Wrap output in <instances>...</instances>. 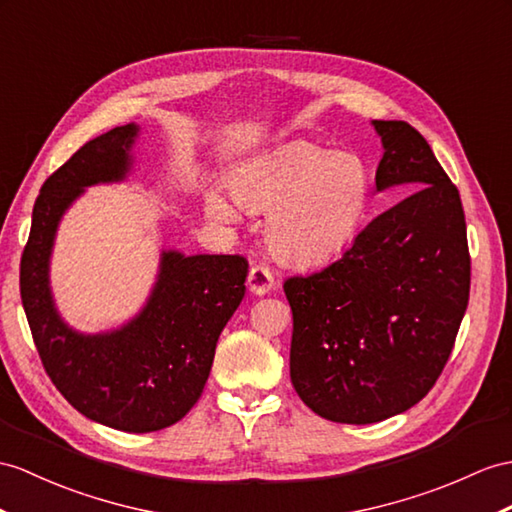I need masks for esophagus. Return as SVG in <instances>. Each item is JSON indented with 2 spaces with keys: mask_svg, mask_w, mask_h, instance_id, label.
Returning <instances> with one entry per match:
<instances>
[{
  "mask_svg": "<svg viewBox=\"0 0 512 512\" xmlns=\"http://www.w3.org/2000/svg\"><path fill=\"white\" fill-rule=\"evenodd\" d=\"M247 286H249V291H252V293L265 295L273 289V273L265 265H254L252 269H249Z\"/></svg>",
  "mask_w": 512,
  "mask_h": 512,
  "instance_id": "obj_1",
  "label": "esophagus"
}]
</instances>
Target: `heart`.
I'll return each instance as SVG.
<instances>
[{
  "instance_id": "obj_1",
  "label": "heart",
  "mask_w": 512,
  "mask_h": 512,
  "mask_svg": "<svg viewBox=\"0 0 512 512\" xmlns=\"http://www.w3.org/2000/svg\"><path fill=\"white\" fill-rule=\"evenodd\" d=\"M236 202L269 210L265 239L282 263L313 267L328 263L354 239L369 206L363 160L293 141L267 149L236 169L230 180ZM206 210L232 221L236 208L219 191L206 193Z\"/></svg>"
}]
</instances>
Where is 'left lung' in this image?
I'll return each mask as SVG.
<instances>
[{
    "mask_svg": "<svg viewBox=\"0 0 512 512\" xmlns=\"http://www.w3.org/2000/svg\"><path fill=\"white\" fill-rule=\"evenodd\" d=\"M384 154L376 191L414 193L384 210L339 260L284 282L291 382L336 423L384 421L428 395L452 354L471 284L458 189L406 121H371Z\"/></svg>",
    "mask_w": 512,
    "mask_h": 512,
    "instance_id": "1",
    "label": "left lung"
}]
</instances>
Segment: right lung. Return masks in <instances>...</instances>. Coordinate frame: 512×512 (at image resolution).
Listing matches in <instances>:
<instances>
[{"instance_id":"1","label":"right lung","mask_w":512,"mask_h":512,"mask_svg":"<svg viewBox=\"0 0 512 512\" xmlns=\"http://www.w3.org/2000/svg\"><path fill=\"white\" fill-rule=\"evenodd\" d=\"M139 126L112 128L84 143L41 186L21 256V302L41 363L65 400L97 423L156 432L199 400L221 330L245 295L243 256L160 254L141 313L121 328L84 334L60 317L49 286V258L62 215L86 186L123 182Z\"/></svg>"}]
</instances>
